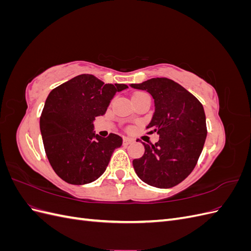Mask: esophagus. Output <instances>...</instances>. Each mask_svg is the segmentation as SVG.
I'll use <instances>...</instances> for the list:
<instances>
[{
  "label": "esophagus",
  "mask_w": 251,
  "mask_h": 251,
  "mask_svg": "<svg viewBox=\"0 0 251 251\" xmlns=\"http://www.w3.org/2000/svg\"><path fill=\"white\" fill-rule=\"evenodd\" d=\"M134 141V139L130 138V137H124V144H126V146H127V144H130Z\"/></svg>",
  "instance_id": "1"
}]
</instances>
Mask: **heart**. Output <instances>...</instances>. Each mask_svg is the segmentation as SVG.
<instances>
[{
    "label": "heart",
    "mask_w": 251,
    "mask_h": 251,
    "mask_svg": "<svg viewBox=\"0 0 251 251\" xmlns=\"http://www.w3.org/2000/svg\"><path fill=\"white\" fill-rule=\"evenodd\" d=\"M144 94H147V93L146 92H136V93H134L133 96H139V95H144Z\"/></svg>",
    "instance_id": "b5f03b06"
}]
</instances>
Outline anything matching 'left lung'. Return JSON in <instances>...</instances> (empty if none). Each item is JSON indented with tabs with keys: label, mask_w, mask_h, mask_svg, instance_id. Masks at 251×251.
Masks as SVG:
<instances>
[{
	"label": "left lung",
	"mask_w": 251,
	"mask_h": 251,
	"mask_svg": "<svg viewBox=\"0 0 251 251\" xmlns=\"http://www.w3.org/2000/svg\"><path fill=\"white\" fill-rule=\"evenodd\" d=\"M132 88L146 90L153 96L155 112L147 126L157 133L155 144L143 143L144 154L133 166L146 183L170 188L193 172L206 139V118L202 103L178 82L166 77L151 78Z\"/></svg>",
	"instance_id": "left-lung-1"
}]
</instances>
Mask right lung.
I'll return each mask as SVG.
<instances>
[{"instance_id":"obj_1","label":"right lung","mask_w":251,"mask_h":251,"mask_svg":"<svg viewBox=\"0 0 251 251\" xmlns=\"http://www.w3.org/2000/svg\"><path fill=\"white\" fill-rule=\"evenodd\" d=\"M124 83H104L91 74H81L53 89L40 119L45 151L57 176L70 184L95 181L107 169L114 150L123 138L111 133L95 134L93 121L103 115Z\"/></svg>"}]
</instances>
